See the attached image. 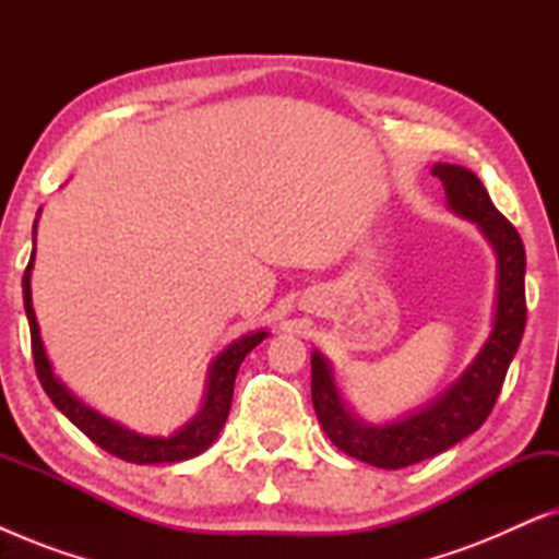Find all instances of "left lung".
Returning <instances> with one entry per match:
<instances>
[{
	"instance_id": "8db88e82",
	"label": "left lung",
	"mask_w": 559,
	"mask_h": 559,
	"mask_svg": "<svg viewBox=\"0 0 559 559\" xmlns=\"http://www.w3.org/2000/svg\"><path fill=\"white\" fill-rule=\"evenodd\" d=\"M430 173L445 188L448 209L457 218L476 224L496 254L493 316L484 346L461 377L450 381L440 394L427 400L423 407L384 423H366L358 417L343 400L331 361L318 348L310 354L312 407L325 435L346 455L386 471L427 461L486 423L526 325V254L522 236L496 211L484 182L468 167L435 163Z\"/></svg>"
}]
</instances>
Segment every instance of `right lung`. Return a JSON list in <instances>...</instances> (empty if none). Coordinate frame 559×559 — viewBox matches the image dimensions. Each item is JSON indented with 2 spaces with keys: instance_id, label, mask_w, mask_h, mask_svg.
Returning <instances> with one entry per match:
<instances>
[{
  "instance_id": "add662e5",
  "label": "right lung",
  "mask_w": 559,
  "mask_h": 559,
  "mask_svg": "<svg viewBox=\"0 0 559 559\" xmlns=\"http://www.w3.org/2000/svg\"><path fill=\"white\" fill-rule=\"evenodd\" d=\"M37 218H40V211H37ZM37 218L33 226V243L37 236ZM33 266H35V247L33 257H29V264L25 270V277H22V300H25V312L29 323V335H33V356H35V369L37 379L45 389V394L50 396V402L63 412V415L71 419V423L79 427V430L86 435L88 440H94L98 448H104L106 453L121 457L127 463L136 465H157V463H180L190 461V457L201 455L203 450H209L213 442H216L218 432L224 430L228 409H231L234 400V379L239 373V366L247 354L254 346H259L266 335V331H251L241 338L228 343L224 350H218V356L213 358L209 366V373H205V389L201 407L193 417L188 419L186 425H180L178 430L170 435H142L124 427L117 419L102 415L94 407H88L86 402H81L71 389H68L63 381L56 377L52 371V364L48 358V350H45L40 325H37L35 308H33Z\"/></svg>"
}]
</instances>
